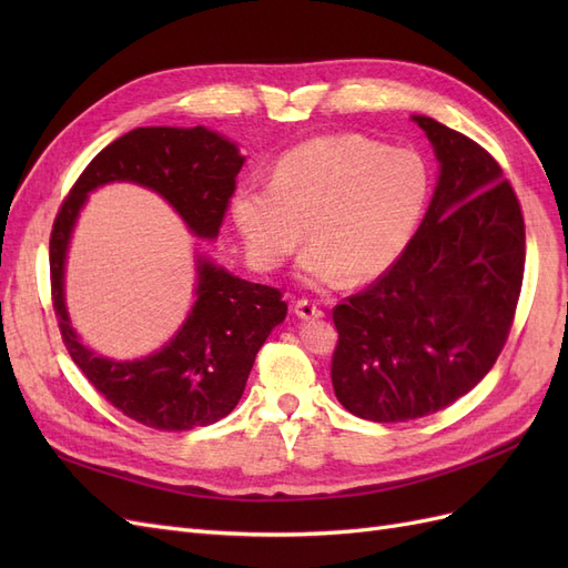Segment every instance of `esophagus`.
<instances>
[{
  "label": "esophagus",
  "instance_id": "1",
  "mask_svg": "<svg viewBox=\"0 0 568 568\" xmlns=\"http://www.w3.org/2000/svg\"><path fill=\"white\" fill-rule=\"evenodd\" d=\"M294 313L301 317V320H315V317H322L324 311L315 303V301H307V298H298L294 303Z\"/></svg>",
  "mask_w": 568,
  "mask_h": 568
}]
</instances>
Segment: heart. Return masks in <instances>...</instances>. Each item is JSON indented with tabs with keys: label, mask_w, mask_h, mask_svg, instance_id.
<instances>
[{
	"label": "heart",
	"mask_w": 568,
	"mask_h": 568,
	"mask_svg": "<svg viewBox=\"0 0 568 568\" xmlns=\"http://www.w3.org/2000/svg\"><path fill=\"white\" fill-rule=\"evenodd\" d=\"M432 170L417 151L390 149L367 134H322L284 151L270 184H244L232 199L234 225L251 263L280 267L298 257L307 284H351L384 274L422 225Z\"/></svg>",
	"instance_id": "heart-1"
}]
</instances>
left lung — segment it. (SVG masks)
I'll use <instances>...</instances> for the list:
<instances>
[{"label": "left lung", "instance_id": "1", "mask_svg": "<svg viewBox=\"0 0 568 568\" xmlns=\"http://www.w3.org/2000/svg\"><path fill=\"white\" fill-rule=\"evenodd\" d=\"M440 161L432 205L409 246L334 311L332 384L369 422H409L469 393L503 353L521 294V203L490 153L415 115Z\"/></svg>", "mask_w": 568, "mask_h": 568}]
</instances>
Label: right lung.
<instances>
[{"mask_svg":"<svg viewBox=\"0 0 568 568\" xmlns=\"http://www.w3.org/2000/svg\"><path fill=\"white\" fill-rule=\"evenodd\" d=\"M244 156L205 128H136L101 149L63 199L49 236L51 303L68 355L125 417L159 432H189L227 417L255 355L286 317L282 291L232 277L199 257V301L180 334L134 363L97 357L68 324L63 261L80 205L92 189L128 180L159 192L194 234L217 236Z\"/></svg>","mask_w":568,"mask_h":568,"instance_id":"obj_1","label":"right lung"}]
</instances>
